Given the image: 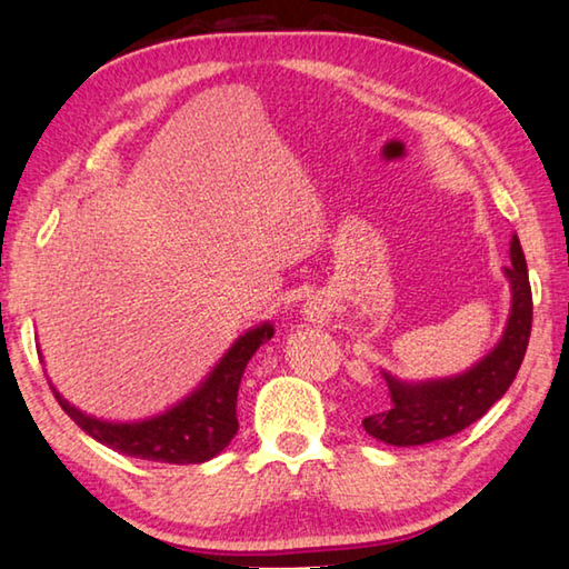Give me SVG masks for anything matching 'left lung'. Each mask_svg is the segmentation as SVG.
I'll list each match as a JSON object with an SVG mask.
<instances>
[{
	"instance_id": "obj_1",
	"label": "left lung",
	"mask_w": 569,
	"mask_h": 569,
	"mask_svg": "<svg viewBox=\"0 0 569 569\" xmlns=\"http://www.w3.org/2000/svg\"><path fill=\"white\" fill-rule=\"evenodd\" d=\"M509 251L511 264L505 267V274L511 284V315L499 346L459 378L408 386L383 372L393 406L386 413L362 418V428L372 439L393 446H421L449 439L479 421L507 393L525 360L529 332H532V287H529L527 259L517 234L511 237Z\"/></svg>"
}]
</instances>
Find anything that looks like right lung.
I'll list each match as a JSON object with an SVG mask.
<instances>
[{
  "instance_id": "right-lung-1",
  "label": "right lung",
  "mask_w": 569,
  "mask_h": 569,
  "mask_svg": "<svg viewBox=\"0 0 569 569\" xmlns=\"http://www.w3.org/2000/svg\"><path fill=\"white\" fill-rule=\"evenodd\" d=\"M274 335L269 322L249 330L229 348L197 393L151 421L108 423L70 406L52 386V393L74 423L92 439L118 453L163 463H203L221 453L239 431L237 393L249 358Z\"/></svg>"
}]
</instances>
